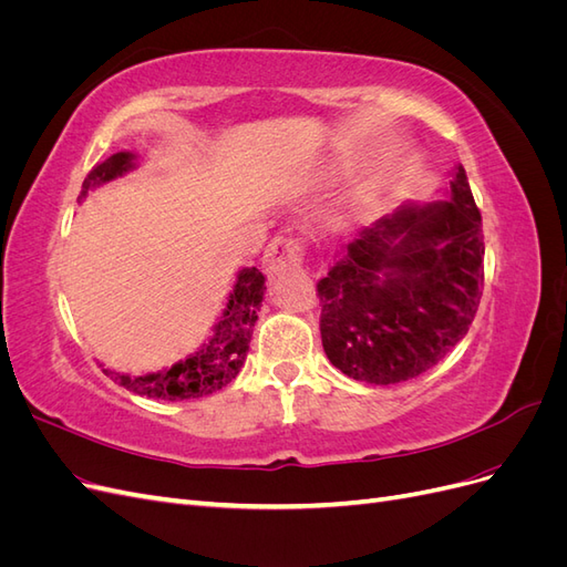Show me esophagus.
<instances>
[{
	"mask_svg": "<svg viewBox=\"0 0 567 567\" xmlns=\"http://www.w3.org/2000/svg\"><path fill=\"white\" fill-rule=\"evenodd\" d=\"M302 255H305V248L298 238L277 236L265 250V267L281 269V267H290V265H300Z\"/></svg>",
	"mask_w": 567,
	"mask_h": 567,
	"instance_id": "1",
	"label": "esophagus"
}]
</instances>
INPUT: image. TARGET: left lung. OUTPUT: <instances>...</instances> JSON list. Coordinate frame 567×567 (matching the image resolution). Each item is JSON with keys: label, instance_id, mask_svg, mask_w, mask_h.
I'll use <instances>...</instances> for the list:
<instances>
[{"label": "left lung", "instance_id": "obj_1", "mask_svg": "<svg viewBox=\"0 0 567 567\" xmlns=\"http://www.w3.org/2000/svg\"><path fill=\"white\" fill-rule=\"evenodd\" d=\"M450 188V200L402 205L359 231L317 284L323 352L350 379H416L468 333L485 286L483 217L461 165Z\"/></svg>", "mask_w": 567, "mask_h": 567}]
</instances>
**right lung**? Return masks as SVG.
<instances>
[{"mask_svg": "<svg viewBox=\"0 0 567 567\" xmlns=\"http://www.w3.org/2000/svg\"><path fill=\"white\" fill-rule=\"evenodd\" d=\"M132 167L134 156L125 151L113 153L104 163H96L92 173L84 177L82 194L78 196V200L87 196L92 186L106 184L120 175H125ZM265 290V274L260 269H241L234 290L229 293L225 312H221V319L215 326V333L208 342H203V348L196 354L186 357L184 362H177L158 373L125 375L104 369L106 375H111L117 385H123L136 394H146V398L167 402L196 400L215 390H221L236 379L246 362L252 326L257 321V312H260Z\"/></svg>", "mask_w": 567, "mask_h": 567, "instance_id": "1", "label": "right lung"}]
</instances>
